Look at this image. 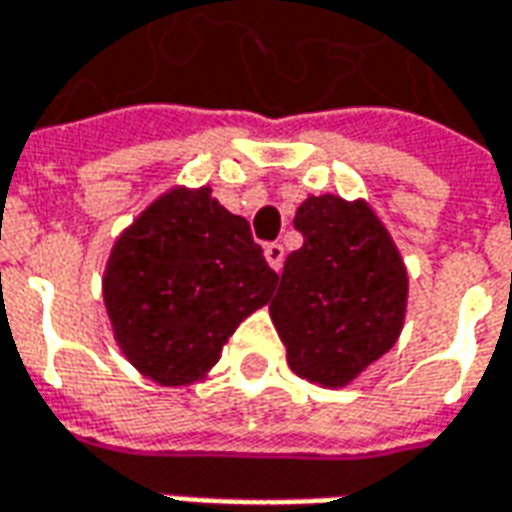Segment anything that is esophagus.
<instances>
[{"label": "esophagus", "mask_w": 512, "mask_h": 512, "mask_svg": "<svg viewBox=\"0 0 512 512\" xmlns=\"http://www.w3.org/2000/svg\"><path fill=\"white\" fill-rule=\"evenodd\" d=\"M266 260H268V266L274 268V271H282V263H285V246L266 244Z\"/></svg>", "instance_id": "obj_1"}]
</instances>
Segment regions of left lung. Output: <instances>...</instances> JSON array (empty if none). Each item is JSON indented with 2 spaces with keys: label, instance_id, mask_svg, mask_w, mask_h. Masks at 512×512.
<instances>
[{
  "label": "left lung",
  "instance_id": "8db88e82",
  "mask_svg": "<svg viewBox=\"0 0 512 512\" xmlns=\"http://www.w3.org/2000/svg\"><path fill=\"white\" fill-rule=\"evenodd\" d=\"M271 321L296 376L321 386L351 384L392 348L403 329L408 274L392 235L365 200L307 197Z\"/></svg>",
  "mask_w": 512,
  "mask_h": 512
}]
</instances>
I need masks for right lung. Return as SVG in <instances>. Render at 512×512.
Returning a JSON list of instances; mask_svg holds the SVG:
<instances>
[{
  "instance_id": "add662e5",
  "label": "right lung",
  "mask_w": 512,
  "mask_h": 512,
  "mask_svg": "<svg viewBox=\"0 0 512 512\" xmlns=\"http://www.w3.org/2000/svg\"><path fill=\"white\" fill-rule=\"evenodd\" d=\"M277 282L244 216L208 186H175L115 241L104 304L128 362L156 384L183 386L205 378Z\"/></svg>"
}]
</instances>
